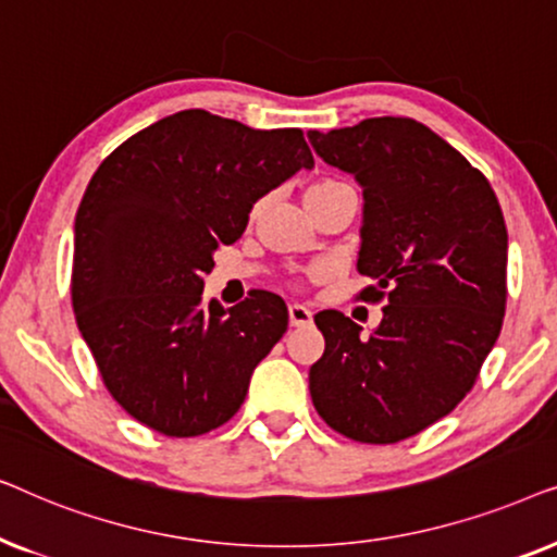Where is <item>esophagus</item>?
Here are the masks:
<instances>
[{
  "mask_svg": "<svg viewBox=\"0 0 557 557\" xmlns=\"http://www.w3.org/2000/svg\"><path fill=\"white\" fill-rule=\"evenodd\" d=\"M288 322H292V326H309L311 311L304 307V304H292V307H288Z\"/></svg>",
  "mask_w": 557,
  "mask_h": 557,
  "instance_id": "34e87169",
  "label": "esophagus"
}]
</instances>
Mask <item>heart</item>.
<instances>
[{
	"instance_id": "obj_1",
	"label": "heart",
	"mask_w": 557,
	"mask_h": 557,
	"mask_svg": "<svg viewBox=\"0 0 557 557\" xmlns=\"http://www.w3.org/2000/svg\"><path fill=\"white\" fill-rule=\"evenodd\" d=\"M332 185H339V182H319V185H314L311 189H319V187H332Z\"/></svg>"
}]
</instances>
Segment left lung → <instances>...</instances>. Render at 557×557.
<instances>
[{
  "mask_svg": "<svg viewBox=\"0 0 557 557\" xmlns=\"http://www.w3.org/2000/svg\"><path fill=\"white\" fill-rule=\"evenodd\" d=\"M322 162L362 187L357 271L385 296L370 334L342 311L314 317L317 413L362 444H395L451 413L499 337L507 227L497 195L451 144L413 119L309 132Z\"/></svg>",
  "mask_w": 557,
  "mask_h": 557,
  "instance_id": "left-lung-1",
  "label": "left lung"
}]
</instances>
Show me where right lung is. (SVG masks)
<instances>
[{
	"label": "right lung",
	"instance_id": "obj_1",
	"mask_svg": "<svg viewBox=\"0 0 557 557\" xmlns=\"http://www.w3.org/2000/svg\"><path fill=\"white\" fill-rule=\"evenodd\" d=\"M314 157L299 128H250L202 109L172 113L111 151L75 215L73 311L109 393L164 436L238 413L258 362L284 337L281 296L202 301L220 243Z\"/></svg>",
	"mask_w": 557,
	"mask_h": 557
}]
</instances>
